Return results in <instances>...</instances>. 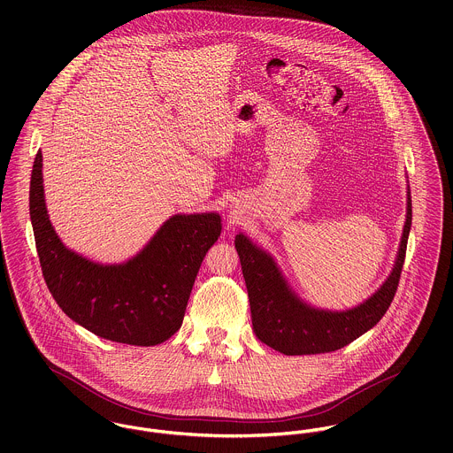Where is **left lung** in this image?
<instances>
[{"label":"left lung","mask_w":453,"mask_h":453,"mask_svg":"<svg viewBox=\"0 0 453 453\" xmlns=\"http://www.w3.org/2000/svg\"><path fill=\"white\" fill-rule=\"evenodd\" d=\"M411 226V196L408 187L406 221L394 268L386 282L366 302L349 311L316 309L298 298L282 277L273 258L244 234L235 237L248 286L253 329L263 343L286 354H324L338 350L379 323L397 291Z\"/></svg>","instance_id":"obj_1"}]
</instances>
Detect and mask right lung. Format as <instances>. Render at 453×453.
I'll list each match as a JSON object with an SVG mask.
<instances>
[{
    "mask_svg": "<svg viewBox=\"0 0 453 453\" xmlns=\"http://www.w3.org/2000/svg\"><path fill=\"white\" fill-rule=\"evenodd\" d=\"M42 151L36 153L29 214L49 291L67 318L94 334L129 345H158L183 323L200 263L221 234L216 212L176 214L120 265H101L67 250L45 205Z\"/></svg>",
    "mask_w": 453,
    "mask_h": 453,
    "instance_id": "1",
    "label": "right lung"
}]
</instances>
